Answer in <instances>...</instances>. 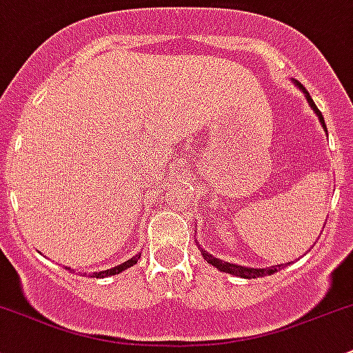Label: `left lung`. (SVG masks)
Returning <instances> with one entry per match:
<instances>
[{"label":"left lung","mask_w":353,"mask_h":353,"mask_svg":"<svg viewBox=\"0 0 353 353\" xmlns=\"http://www.w3.org/2000/svg\"><path fill=\"white\" fill-rule=\"evenodd\" d=\"M296 84H298V88L301 89L304 92V96H306L307 103H310V106L313 108L314 113L318 114V118H320L321 125H323V128L326 130V125H325V120H323V114H321V111L316 108V105H314V101L311 99L310 92L304 89V86L301 83H298V81H294ZM203 252V257H205V261L208 264L214 265L216 269L223 270V272H228V274H233V276H239V277H245V279H255V277H262V276H270V274L277 272V269H283V265H274V267H265V269H254V267H243V265H236V264H230V262H225L221 261V259H216L213 257V255H210L208 252L201 250ZM285 267V265H284Z\"/></svg>","instance_id":"left-lung-1"}]
</instances>
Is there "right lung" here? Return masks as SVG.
Returning a JSON list of instances; mask_svg holds the SVG:
<instances>
[{"mask_svg":"<svg viewBox=\"0 0 353 353\" xmlns=\"http://www.w3.org/2000/svg\"><path fill=\"white\" fill-rule=\"evenodd\" d=\"M139 259H140V255H135V257H132V259H130V261L123 262V264L113 267V269L103 270V272H94L91 277H108V276H114V274H120L121 270L128 269V267H132L133 264H137V262H139Z\"/></svg>","mask_w":353,"mask_h":353,"instance_id":"right-lung-1","label":"right lung"}]
</instances>
